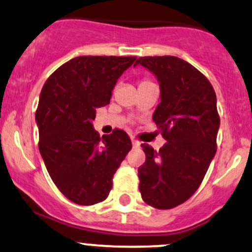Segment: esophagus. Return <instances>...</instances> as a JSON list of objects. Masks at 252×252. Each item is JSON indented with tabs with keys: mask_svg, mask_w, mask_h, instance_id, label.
Returning a JSON list of instances; mask_svg holds the SVG:
<instances>
[{
	"mask_svg": "<svg viewBox=\"0 0 252 252\" xmlns=\"http://www.w3.org/2000/svg\"><path fill=\"white\" fill-rule=\"evenodd\" d=\"M132 145H133L134 148H139L140 147V143L138 142L136 139H132Z\"/></svg>",
	"mask_w": 252,
	"mask_h": 252,
	"instance_id": "34e87169",
	"label": "esophagus"
}]
</instances>
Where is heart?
Wrapping results in <instances>:
<instances>
[{"mask_svg":"<svg viewBox=\"0 0 252 252\" xmlns=\"http://www.w3.org/2000/svg\"><path fill=\"white\" fill-rule=\"evenodd\" d=\"M147 82H150V80H148V79H143L142 82H140V83H147Z\"/></svg>","mask_w":252,"mask_h":252,"instance_id":"1","label":"heart"}]
</instances>
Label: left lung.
Segmentation results:
<instances>
[{"label": "left lung", "mask_w": 252, "mask_h": 252, "mask_svg": "<svg viewBox=\"0 0 252 252\" xmlns=\"http://www.w3.org/2000/svg\"><path fill=\"white\" fill-rule=\"evenodd\" d=\"M139 63L159 82L153 120L167 140L158 151L142 144L147 158L138 168L139 191L147 204L172 209L197 191L216 153V94L207 77L179 58L144 56Z\"/></svg>", "instance_id": "8db88e82"}]
</instances>
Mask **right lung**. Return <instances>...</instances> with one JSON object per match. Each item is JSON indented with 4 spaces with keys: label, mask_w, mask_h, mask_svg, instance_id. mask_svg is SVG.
<instances>
[{
    "label": "right lung",
    "mask_w": 252,
    "mask_h": 252,
    "mask_svg": "<svg viewBox=\"0 0 252 252\" xmlns=\"http://www.w3.org/2000/svg\"><path fill=\"white\" fill-rule=\"evenodd\" d=\"M136 56H78L59 67L40 91L38 148L51 180L80 205L103 202L113 177L131 150L128 134L115 128L99 137L91 121L109 104L116 80Z\"/></svg>",
    "instance_id": "1"
}]
</instances>
